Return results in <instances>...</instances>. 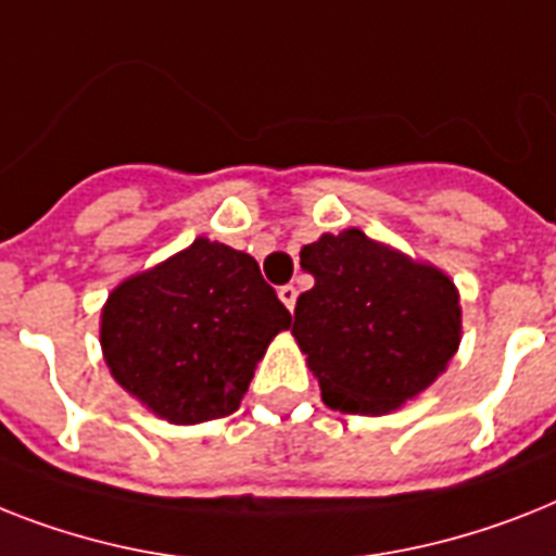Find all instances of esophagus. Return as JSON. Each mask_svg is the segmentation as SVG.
Segmentation results:
<instances>
[{"label": "esophagus", "mask_w": 556, "mask_h": 556, "mask_svg": "<svg viewBox=\"0 0 556 556\" xmlns=\"http://www.w3.org/2000/svg\"><path fill=\"white\" fill-rule=\"evenodd\" d=\"M279 300H282V305H286L288 311H293V305H296V288L293 286L279 288Z\"/></svg>", "instance_id": "obj_1"}]
</instances>
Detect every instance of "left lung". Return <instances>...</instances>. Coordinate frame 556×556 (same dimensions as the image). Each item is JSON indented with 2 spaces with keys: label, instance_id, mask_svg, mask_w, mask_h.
<instances>
[{
  "label": "left lung",
  "instance_id": "left-lung-1",
  "mask_svg": "<svg viewBox=\"0 0 556 556\" xmlns=\"http://www.w3.org/2000/svg\"><path fill=\"white\" fill-rule=\"evenodd\" d=\"M314 288L293 308V340L328 408L380 417L414 400L459 349L463 311L448 274L359 228L300 251Z\"/></svg>",
  "mask_w": 556,
  "mask_h": 556
}]
</instances>
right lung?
I'll return each instance as SVG.
<instances>
[{
	"label": "right lung",
	"mask_w": 556,
	"mask_h": 556,
	"mask_svg": "<svg viewBox=\"0 0 556 556\" xmlns=\"http://www.w3.org/2000/svg\"><path fill=\"white\" fill-rule=\"evenodd\" d=\"M291 314L254 256L200 237L111 291L99 342L130 396L174 426L228 417Z\"/></svg>",
	"instance_id": "1"
}]
</instances>
